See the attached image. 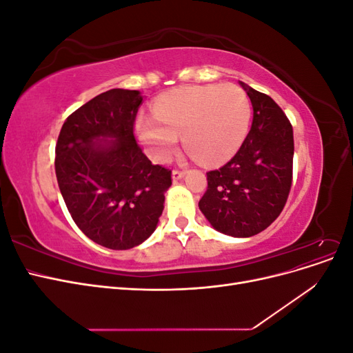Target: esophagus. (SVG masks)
Returning a JSON list of instances; mask_svg holds the SVG:
<instances>
[{"mask_svg":"<svg viewBox=\"0 0 353 353\" xmlns=\"http://www.w3.org/2000/svg\"><path fill=\"white\" fill-rule=\"evenodd\" d=\"M184 175H185V170L184 169H174L172 170V179L174 181H178L181 178H184Z\"/></svg>","mask_w":353,"mask_h":353,"instance_id":"1","label":"esophagus"}]
</instances>
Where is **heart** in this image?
Listing matches in <instances>:
<instances>
[{"mask_svg": "<svg viewBox=\"0 0 353 353\" xmlns=\"http://www.w3.org/2000/svg\"><path fill=\"white\" fill-rule=\"evenodd\" d=\"M156 116L137 121V131L156 160L174 153L178 135L185 150L201 163L228 160L249 132L252 104L234 83L203 85L170 91L154 105Z\"/></svg>", "mask_w": 353, "mask_h": 353, "instance_id": "heart-1", "label": "heart"}]
</instances>
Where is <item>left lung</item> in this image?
<instances>
[{
  "label": "left lung",
  "instance_id": "1",
  "mask_svg": "<svg viewBox=\"0 0 353 353\" xmlns=\"http://www.w3.org/2000/svg\"><path fill=\"white\" fill-rule=\"evenodd\" d=\"M253 105L252 128L228 163L209 170L199 208L212 227L252 237L280 216L293 181V126L270 95L243 83Z\"/></svg>",
  "mask_w": 353,
  "mask_h": 353
}]
</instances>
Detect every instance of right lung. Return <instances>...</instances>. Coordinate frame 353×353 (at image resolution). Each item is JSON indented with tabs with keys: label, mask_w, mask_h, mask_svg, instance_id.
Wrapping results in <instances>:
<instances>
[{
	"label": "right lung",
	"mask_w": 353,
	"mask_h": 353,
	"mask_svg": "<svg viewBox=\"0 0 353 353\" xmlns=\"http://www.w3.org/2000/svg\"><path fill=\"white\" fill-rule=\"evenodd\" d=\"M140 91L110 90L68 116L56 145L60 193L78 228L100 245L126 250L152 236L172 170L153 165L138 145ZM114 137L109 145H99Z\"/></svg>",
	"instance_id": "add662e5"
}]
</instances>
